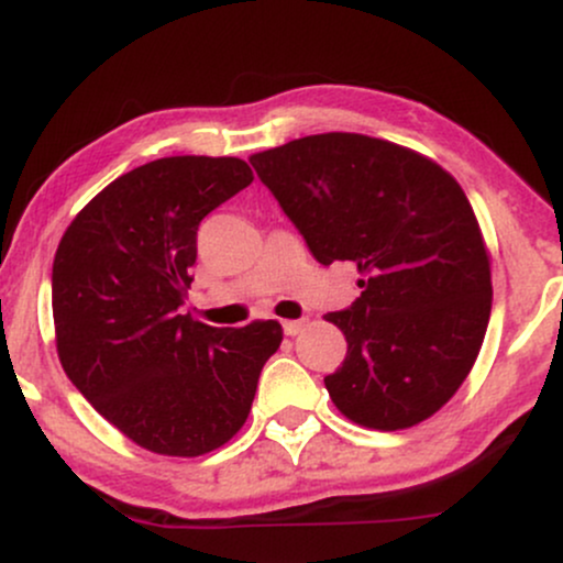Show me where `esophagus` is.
Wrapping results in <instances>:
<instances>
[{"mask_svg":"<svg viewBox=\"0 0 563 563\" xmlns=\"http://www.w3.org/2000/svg\"><path fill=\"white\" fill-rule=\"evenodd\" d=\"M303 325H307V320H283V331H286V335H299L303 331Z\"/></svg>","mask_w":563,"mask_h":563,"instance_id":"34e87169","label":"esophagus"}]
</instances>
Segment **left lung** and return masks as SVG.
<instances>
[{
	"instance_id": "left-lung-1",
	"label": "left lung",
	"mask_w": 563,
	"mask_h": 563,
	"mask_svg": "<svg viewBox=\"0 0 563 563\" xmlns=\"http://www.w3.org/2000/svg\"><path fill=\"white\" fill-rule=\"evenodd\" d=\"M320 264L354 262L363 288L325 314L346 360L325 389L349 421L397 431L431 418L476 363L493 280L455 177L410 147L352 132L249 158Z\"/></svg>"
}]
</instances>
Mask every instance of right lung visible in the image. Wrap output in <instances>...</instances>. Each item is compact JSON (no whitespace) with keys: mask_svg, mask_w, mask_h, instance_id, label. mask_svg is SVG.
I'll use <instances>...</instances> for the list:
<instances>
[{"mask_svg":"<svg viewBox=\"0 0 563 563\" xmlns=\"http://www.w3.org/2000/svg\"><path fill=\"white\" fill-rule=\"evenodd\" d=\"M251 183L241 158L151 161L97 192L57 245L63 371L108 423L158 455L230 442L283 341L277 320L211 328L183 314L200 219Z\"/></svg>","mask_w":563,"mask_h":563,"instance_id":"1","label":"right lung"}]
</instances>
